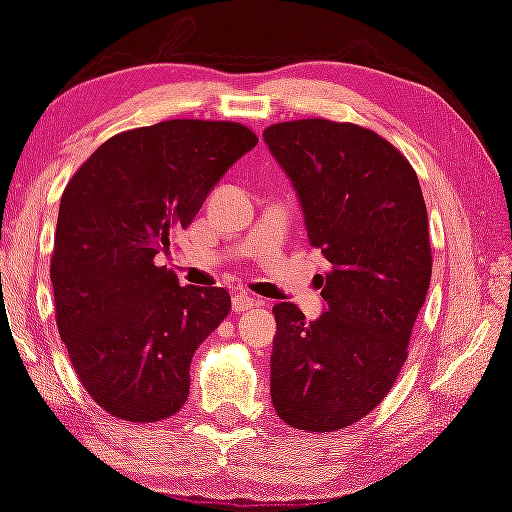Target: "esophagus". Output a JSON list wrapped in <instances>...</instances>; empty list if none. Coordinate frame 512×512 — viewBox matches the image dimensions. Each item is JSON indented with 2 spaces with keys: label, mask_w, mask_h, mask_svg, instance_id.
Returning a JSON list of instances; mask_svg holds the SVG:
<instances>
[{
  "label": "esophagus",
  "mask_w": 512,
  "mask_h": 512,
  "mask_svg": "<svg viewBox=\"0 0 512 512\" xmlns=\"http://www.w3.org/2000/svg\"><path fill=\"white\" fill-rule=\"evenodd\" d=\"M257 304H259V300L250 297L248 293H237L235 297H232V311H237V313L253 309V306H257Z\"/></svg>",
  "instance_id": "1"
}]
</instances>
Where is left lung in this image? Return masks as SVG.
<instances>
[{
    "instance_id": "left-lung-1",
    "label": "left lung",
    "mask_w": 512,
    "mask_h": 512,
    "mask_svg": "<svg viewBox=\"0 0 512 512\" xmlns=\"http://www.w3.org/2000/svg\"><path fill=\"white\" fill-rule=\"evenodd\" d=\"M264 141L329 262L318 320L273 306L271 398L295 430H342L383 401L407 360L432 277L423 192L410 161L360 125L288 120Z\"/></svg>"
}]
</instances>
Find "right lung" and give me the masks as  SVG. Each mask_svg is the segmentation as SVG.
<instances>
[{
    "label": "right lung",
    "mask_w": 512,
    "mask_h": 512,
    "mask_svg": "<svg viewBox=\"0 0 512 512\" xmlns=\"http://www.w3.org/2000/svg\"><path fill=\"white\" fill-rule=\"evenodd\" d=\"M257 145L230 120H163L111 136L64 188L51 255L55 322L107 414L156 423L190 394L194 351L230 311L226 288L156 264L228 167Z\"/></svg>",
    "instance_id": "right-lung-1"
}]
</instances>
